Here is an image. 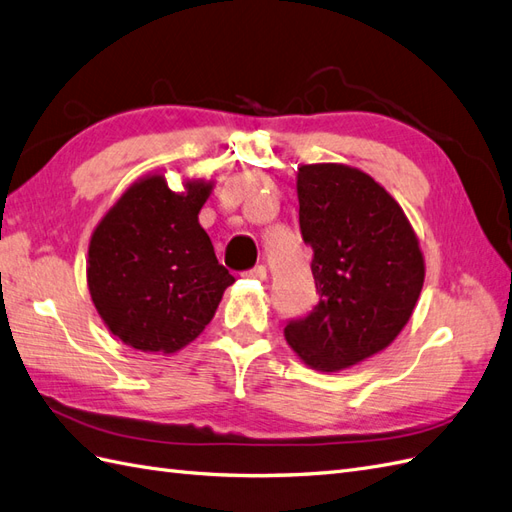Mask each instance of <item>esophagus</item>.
Instances as JSON below:
<instances>
[{
  "instance_id": "obj_1",
  "label": "esophagus",
  "mask_w": 512,
  "mask_h": 512,
  "mask_svg": "<svg viewBox=\"0 0 512 512\" xmlns=\"http://www.w3.org/2000/svg\"><path fill=\"white\" fill-rule=\"evenodd\" d=\"M244 277H251V279H266V266H261V264H257V266H253L251 270H246V272H242Z\"/></svg>"
}]
</instances>
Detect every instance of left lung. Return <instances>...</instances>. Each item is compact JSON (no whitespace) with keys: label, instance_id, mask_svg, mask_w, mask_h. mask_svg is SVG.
Returning <instances> with one entry per match:
<instances>
[{"label":"left lung","instance_id":"left-lung-1","mask_svg":"<svg viewBox=\"0 0 512 512\" xmlns=\"http://www.w3.org/2000/svg\"><path fill=\"white\" fill-rule=\"evenodd\" d=\"M298 225L311 248L318 305L285 324L311 368L335 372L387 348L409 322L424 257L402 207L357 168H298Z\"/></svg>","mask_w":512,"mask_h":512}]
</instances>
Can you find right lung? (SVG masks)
<instances>
[{
  "instance_id": "add662e5",
  "label": "right lung",
  "mask_w": 512,
  "mask_h": 512,
  "mask_svg": "<svg viewBox=\"0 0 512 512\" xmlns=\"http://www.w3.org/2000/svg\"><path fill=\"white\" fill-rule=\"evenodd\" d=\"M212 186L175 194L164 177L134 183L99 222L88 248V287L101 320L127 346L177 352L214 318L235 281L218 264L199 212Z\"/></svg>"
}]
</instances>
